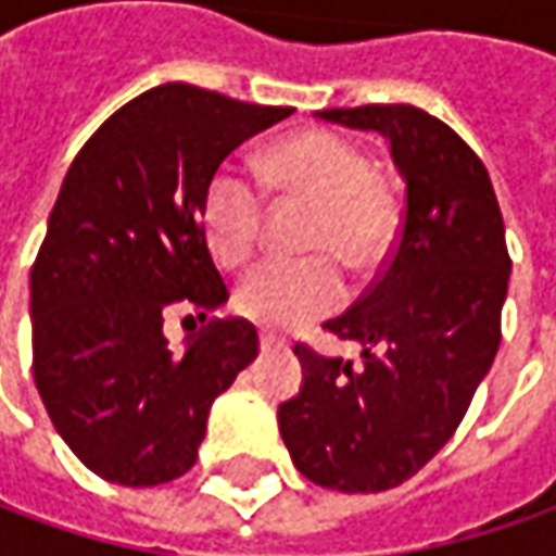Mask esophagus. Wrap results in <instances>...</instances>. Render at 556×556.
<instances>
[{
	"label": "esophagus",
	"mask_w": 556,
	"mask_h": 556,
	"mask_svg": "<svg viewBox=\"0 0 556 556\" xmlns=\"http://www.w3.org/2000/svg\"><path fill=\"white\" fill-rule=\"evenodd\" d=\"M260 350L263 353H278V350H285V343L275 333H260Z\"/></svg>",
	"instance_id": "1"
}]
</instances>
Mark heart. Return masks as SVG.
I'll return each mask as SVG.
<instances>
[{
  "mask_svg": "<svg viewBox=\"0 0 556 556\" xmlns=\"http://www.w3.org/2000/svg\"><path fill=\"white\" fill-rule=\"evenodd\" d=\"M266 182L285 198L315 206L306 235L309 253L340 260L350 271H368L390 250L393 206L377 185L374 161L346 136L306 129L278 141L263 161ZM266 216L260 185L223 166L203 188L201 223L210 250L238 266L256 250ZM325 256L300 263H263L235 290L238 312L275 331H296L331 315L343 303V278Z\"/></svg>",
  "mask_w": 556,
  "mask_h": 556,
  "instance_id": "heart-1",
  "label": "heart"
}]
</instances>
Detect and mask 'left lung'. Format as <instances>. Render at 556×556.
<instances>
[{"mask_svg":"<svg viewBox=\"0 0 556 556\" xmlns=\"http://www.w3.org/2000/svg\"><path fill=\"white\" fill-rule=\"evenodd\" d=\"M318 117L390 141L405 216L368 293L325 325L358 343L362 362L296 346L303 387L278 405V430L315 485L383 492L452 439L492 368L510 256L485 166L442 119L415 104L331 108Z\"/></svg>","mask_w":556,"mask_h":556,"instance_id":"obj_1","label":"left lung"}]
</instances>
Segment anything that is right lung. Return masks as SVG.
I'll return each mask as SVG.
<instances>
[{
  "label": "right lung",
  "instance_id": "right-lung-1",
  "mask_svg": "<svg viewBox=\"0 0 556 556\" xmlns=\"http://www.w3.org/2000/svg\"><path fill=\"white\" fill-rule=\"evenodd\" d=\"M293 114L188 83L148 89L71 163L30 271L33 377L54 430L101 480L161 485L198 460L213 399L260 337L225 306L201 225L203 188L247 139ZM194 308L173 351L162 318Z\"/></svg>",
  "mask_w": 556,
  "mask_h": 556
}]
</instances>
